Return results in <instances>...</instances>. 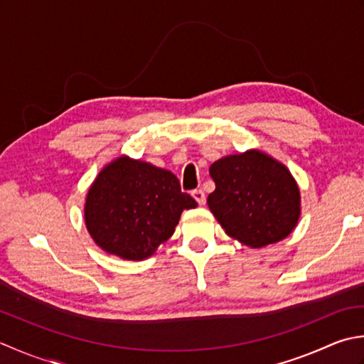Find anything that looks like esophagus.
I'll use <instances>...</instances> for the list:
<instances>
[{
	"label": "esophagus",
	"mask_w": 364,
	"mask_h": 364,
	"mask_svg": "<svg viewBox=\"0 0 364 364\" xmlns=\"http://www.w3.org/2000/svg\"><path fill=\"white\" fill-rule=\"evenodd\" d=\"M191 196L196 199V203L199 205H204L205 204V193L203 190H193L191 191Z\"/></svg>",
	"instance_id": "obj_1"
}]
</instances>
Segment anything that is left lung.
I'll return each mask as SVG.
<instances>
[{"label": "left lung", "instance_id": "8db88e82", "mask_svg": "<svg viewBox=\"0 0 364 364\" xmlns=\"http://www.w3.org/2000/svg\"><path fill=\"white\" fill-rule=\"evenodd\" d=\"M215 191L207 204L225 232L250 248L291 234L301 213L299 183L284 163L259 149L226 155L209 168Z\"/></svg>", "mask_w": 364, "mask_h": 364}]
</instances>
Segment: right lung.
<instances>
[{"label":"right lung","mask_w":364,"mask_h":364,"mask_svg":"<svg viewBox=\"0 0 364 364\" xmlns=\"http://www.w3.org/2000/svg\"><path fill=\"white\" fill-rule=\"evenodd\" d=\"M196 205L171 171L121 155L89 187L85 225L105 253L144 261L174 234L182 212Z\"/></svg>","instance_id":"1"}]
</instances>
